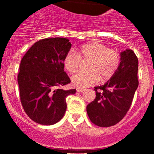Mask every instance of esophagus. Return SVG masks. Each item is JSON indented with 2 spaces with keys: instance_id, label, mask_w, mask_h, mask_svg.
I'll use <instances>...</instances> for the list:
<instances>
[{
  "instance_id": "obj_1",
  "label": "esophagus",
  "mask_w": 154,
  "mask_h": 154,
  "mask_svg": "<svg viewBox=\"0 0 154 154\" xmlns=\"http://www.w3.org/2000/svg\"><path fill=\"white\" fill-rule=\"evenodd\" d=\"M85 91V88H77V91H78V92H82V91Z\"/></svg>"
}]
</instances>
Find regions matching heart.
Instances as JSON below:
<instances>
[{
  "instance_id": "heart-1",
  "label": "heart",
  "mask_w": 154,
  "mask_h": 154,
  "mask_svg": "<svg viewBox=\"0 0 154 154\" xmlns=\"http://www.w3.org/2000/svg\"><path fill=\"white\" fill-rule=\"evenodd\" d=\"M80 60H88V71H78L71 76V82L80 88L92 86L109 80L116 73L121 63V54L117 50L108 48L101 42L94 40L82 45L74 52L69 51L63 59V66L69 73H74L80 65Z\"/></svg>"
}]
</instances>
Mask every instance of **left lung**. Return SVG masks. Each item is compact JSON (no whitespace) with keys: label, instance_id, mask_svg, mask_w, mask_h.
I'll return each mask as SVG.
<instances>
[{"label":"left lung","instance_id":"left-lung-1","mask_svg":"<svg viewBox=\"0 0 154 154\" xmlns=\"http://www.w3.org/2000/svg\"><path fill=\"white\" fill-rule=\"evenodd\" d=\"M138 66V58L132 50L121 53L118 71L103 86L94 87L95 99L86 106L87 114L93 124L108 127L123 119L139 86Z\"/></svg>","mask_w":154,"mask_h":154}]
</instances>
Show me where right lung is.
I'll list each match as a JSON object with an SVG mask.
<instances>
[{"label":"right lung","mask_w":154,"mask_h":154,"mask_svg":"<svg viewBox=\"0 0 154 154\" xmlns=\"http://www.w3.org/2000/svg\"><path fill=\"white\" fill-rule=\"evenodd\" d=\"M71 47L68 38H44L32 45L21 60L18 75L20 100L35 123L52 125L60 122L67 108L66 97L75 94L76 89L60 88L71 82L63 66Z\"/></svg>","instance_id":"1"}]
</instances>
